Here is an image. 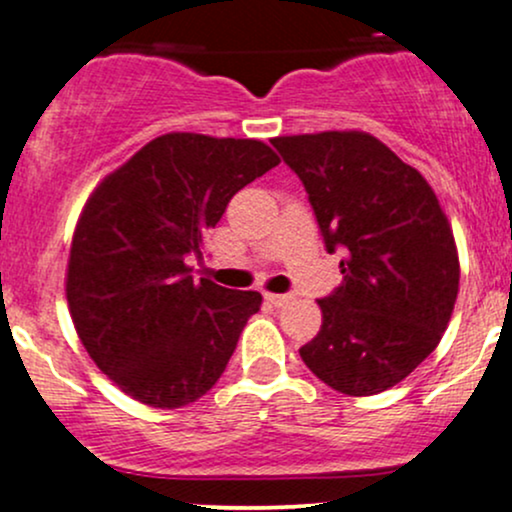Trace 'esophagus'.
<instances>
[{"instance_id": "1", "label": "esophagus", "mask_w": 512, "mask_h": 512, "mask_svg": "<svg viewBox=\"0 0 512 512\" xmlns=\"http://www.w3.org/2000/svg\"><path fill=\"white\" fill-rule=\"evenodd\" d=\"M264 301L274 305V308H284V305L291 301V296L289 293H264Z\"/></svg>"}]
</instances>
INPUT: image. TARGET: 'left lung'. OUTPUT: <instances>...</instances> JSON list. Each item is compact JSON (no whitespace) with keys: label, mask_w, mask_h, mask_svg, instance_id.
Returning a JSON list of instances; mask_svg holds the SVG:
<instances>
[{"label":"left lung","mask_w":512,"mask_h":512,"mask_svg":"<svg viewBox=\"0 0 512 512\" xmlns=\"http://www.w3.org/2000/svg\"><path fill=\"white\" fill-rule=\"evenodd\" d=\"M303 182L344 281L320 298L322 327L301 346L317 378L344 395H378L436 349L460 289L448 216L416 168L366 132L272 139Z\"/></svg>","instance_id":"obj_1"}]
</instances>
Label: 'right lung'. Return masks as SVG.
<instances>
[{"label": "right lung", "instance_id": "right-lung-1", "mask_svg": "<svg viewBox=\"0 0 512 512\" xmlns=\"http://www.w3.org/2000/svg\"><path fill=\"white\" fill-rule=\"evenodd\" d=\"M279 166L257 139L163 134L110 173L76 223L67 301L88 356L129 397L178 409L214 387L257 291L195 281L204 236L248 182Z\"/></svg>", "mask_w": 512, "mask_h": 512}]
</instances>
